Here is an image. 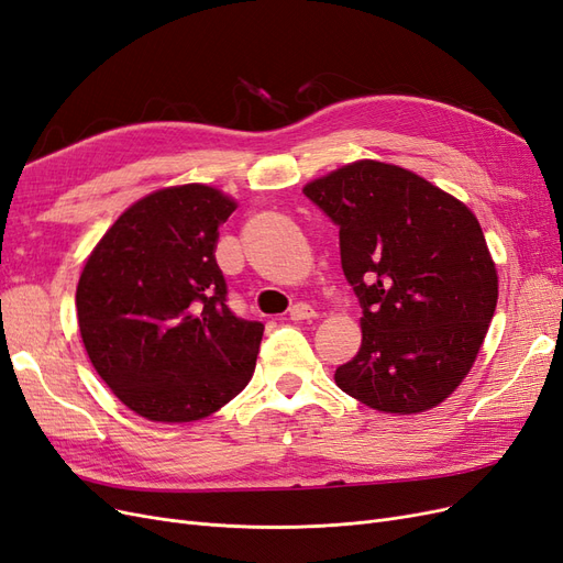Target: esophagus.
<instances>
[{
    "label": "esophagus",
    "instance_id": "34e87169",
    "mask_svg": "<svg viewBox=\"0 0 563 563\" xmlns=\"http://www.w3.org/2000/svg\"><path fill=\"white\" fill-rule=\"evenodd\" d=\"M288 317H291L294 321H302V319H312L314 317V310L310 308L308 302H296L291 310H288Z\"/></svg>",
    "mask_w": 563,
    "mask_h": 563
}]
</instances>
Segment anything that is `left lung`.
I'll return each instance as SVG.
<instances>
[{
    "label": "left lung",
    "instance_id": "obj_1",
    "mask_svg": "<svg viewBox=\"0 0 563 563\" xmlns=\"http://www.w3.org/2000/svg\"><path fill=\"white\" fill-rule=\"evenodd\" d=\"M340 230V263L362 305V347L338 387L385 413H420L463 383L498 302L479 220L406 168L354 162L305 185Z\"/></svg>",
    "mask_w": 563,
    "mask_h": 563
}]
</instances>
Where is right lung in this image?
Returning <instances> with one entry per match:
<instances>
[{
  "label": "right lung",
  "mask_w": 563,
  "mask_h": 563,
  "mask_svg": "<svg viewBox=\"0 0 563 563\" xmlns=\"http://www.w3.org/2000/svg\"><path fill=\"white\" fill-rule=\"evenodd\" d=\"M236 203L209 185L152 192L117 218L77 284L98 376L155 422L211 416L246 387L265 327L228 308L218 228Z\"/></svg>",
  "instance_id": "right-lung-1"
}]
</instances>
